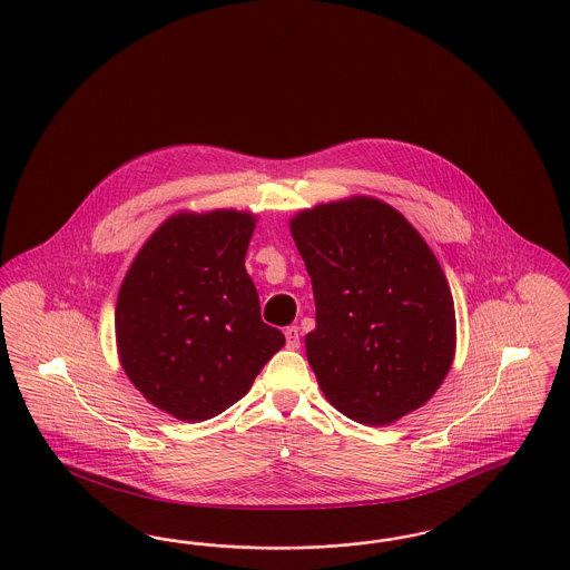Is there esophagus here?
Returning <instances> with one entry per match:
<instances>
[{
  "label": "esophagus",
  "instance_id": "34e87169",
  "mask_svg": "<svg viewBox=\"0 0 570 570\" xmlns=\"http://www.w3.org/2000/svg\"><path fill=\"white\" fill-rule=\"evenodd\" d=\"M284 335H286V347L288 350H296L298 345H301V340H298V326H288L286 331H284Z\"/></svg>",
  "mask_w": 570,
  "mask_h": 570
}]
</instances>
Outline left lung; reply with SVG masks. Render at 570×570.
<instances>
[{"label": "left lung", "instance_id": "8db88e82", "mask_svg": "<svg viewBox=\"0 0 570 570\" xmlns=\"http://www.w3.org/2000/svg\"><path fill=\"white\" fill-rule=\"evenodd\" d=\"M291 233L312 277L305 350L326 401L366 426L420 410L455 354L454 298L424 237L363 195L298 212Z\"/></svg>", "mask_w": 570, "mask_h": 570}]
</instances>
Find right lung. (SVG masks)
Segmentation results:
<instances>
[{
  "label": "right lung",
  "instance_id": "add662e5",
  "mask_svg": "<svg viewBox=\"0 0 570 570\" xmlns=\"http://www.w3.org/2000/svg\"><path fill=\"white\" fill-rule=\"evenodd\" d=\"M256 216H169L137 252L116 301L118 358L148 403L204 422L237 403L286 343L261 320L246 272Z\"/></svg>",
  "mask_w": 570,
  "mask_h": 570
}]
</instances>
